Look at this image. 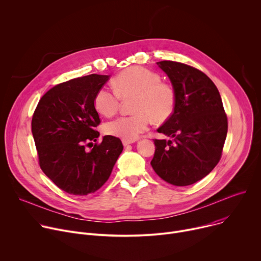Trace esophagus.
Here are the masks:
<instances>
[{
  "label": "esophagus",
  "instance_id": "1",
  "mask_svg": "<svg viewBox=\"0 0 261 261\" xmlns=\"http://www.w3.org/2000/svg\"><path fill=\"white\" fill-rule=\"evenodd\" d=\"M135 140H127V139H123V144L124 145H129L131 143H133Z\"/></svg>",
  "mask_w": 261,
  "mask_h": 261
}]
</instances>
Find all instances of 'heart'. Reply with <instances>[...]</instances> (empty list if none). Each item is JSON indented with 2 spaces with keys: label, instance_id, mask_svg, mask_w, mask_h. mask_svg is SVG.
<instances>
[{
  "label": "heart",
  "instance_id": "heart-1",
  "mask_svg": "<svg viewBox=\"0 0 261 261\" xmlns=\"http://www.w3.org/2000/svg\"><path fill=\"white\" fill-rule=\"evenodd\" d=\"M115 90L101 88L95 95L94 106L104 117L118 113L121 100L134 98L132 110L135 114L120 117L105 125L109 135L134 140L155 123H164L173 114L176 95L174 89L161 82L158 73L143 67H130L120 72L114 81Z\"/></svg>",
  "mask_w": 261,
  "mask_h": 261
}]
</instances>
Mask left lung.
Here are the masks:
<instances>
[{
	"label": "left lung",
	"mask_w": 261,
	"mask_h": 261,
	"mask_svg": "<svg viewBox=\"0 0 261 261\" xmlns=\"http://www.w3.org/2000/svg\"><path fill=\"white\" fill-rule=\"evenodd\" d=\"M176 95L172 116L157 130L171 140L154 139L151 165L173 186H189L207 175L221 159L227 116L220 93L205 74L189 65L161 61Z\"/></svg>",
	"instance_id": "left-lung-1"
}]
</instances>
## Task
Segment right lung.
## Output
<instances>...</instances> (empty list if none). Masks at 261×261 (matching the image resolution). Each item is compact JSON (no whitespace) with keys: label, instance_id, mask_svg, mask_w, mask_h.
<instances>
[{"label":"right lung","instance_id":"1","mask_svg":"<svg viewBox=\"0 0 261 261\" xmlns=\"http://www.w3.org/2000/svg\"><path fill=\"white\" fill-rule=\"evenodd\" d=\"M108 80L109 75L90 74L59 84L34 111L32 133L40 168L69 194L84 196L99 190L123 151L118 137L106 135L97 141L101 121L94 98Z\"/></svg>","mask_w":261,"mask_h":261}]
</instances>
